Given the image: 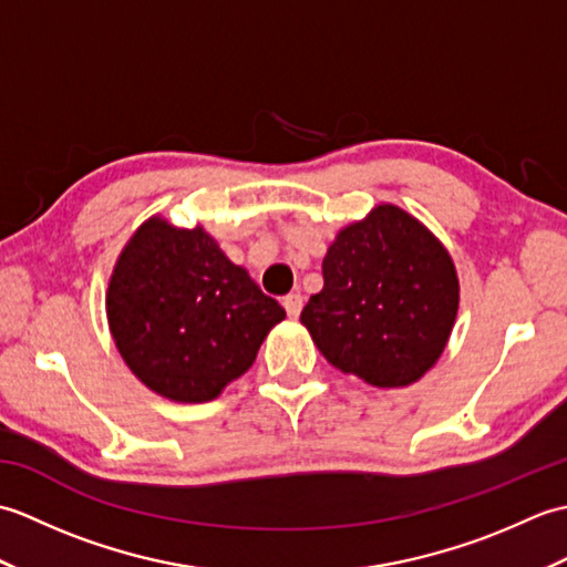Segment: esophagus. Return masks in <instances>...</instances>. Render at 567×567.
Listing matches in <instances>:
<instances>
[{"label": "esophagus", "instance_id": "esophagus-1", "mask_svg": "<svg viewBox=\"0 0 567 567\" xmlns=\"http://www.w3.org/2000/svg\"><path fill=\"white\" fill-rule=\"evenodd\" d=\"M282 305L287 309V315L299 317V311H302V305H305V297L299 292H290L287 297H282Z\"/></svg>", "mask_w": 567, "mask_h": 567}]
</instances>
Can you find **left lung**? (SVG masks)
Wrapping results in <instances>:
<instances>
[{"instance_id": "obj_1", "label": "left lung", "mask_w": 567, "mask_h": 567, "mask_svg": "<svg viewBox=\"0 0 567 567\" xmlns=\"http://www.w3.org/2000/svg\"><path fill=\"white\" fill-rule=\"evenodd\" d=\"M321 270L323 290L299 319L323 358L375 388L424 378L451 339L461 299L441 240L412 214L380 204L341 228Z\"/></svg>"}]
</instances>
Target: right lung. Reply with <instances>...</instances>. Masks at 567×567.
<instances>
[{
	"label": "right lung",
	"instance_id": "right-lung-1",
	"mask_svg": "<svg viewBox=\"0 0 567 567\" xmlns=\"http://www.w3.org/2000/svg\"><path fill=\"white\" fill-rule=\"evenodd\" d=\"M106 319L118 353L148 390L199 404L244 375L285 309L202 226L177 228L153 216L114 265Z\"/></svg>",
	"mask_w": 567,
	"mask_h": 567
}]
</instances>
